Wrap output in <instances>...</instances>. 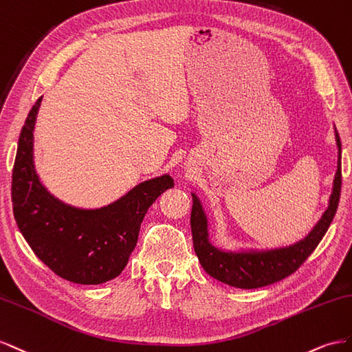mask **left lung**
Masks as SVG:
<instances>
[{"label":"left lung","instance_id":"left-lung-1","mask_svg":"<svg viewBox=\"0 0 352 352\" xmlns=\"http://www.w3.org/2000/svg\"><path fill=\"white\" fill-rule=\"evenodd\" d=\"M336 143L339 147L338 170L333 183V193L330 196L329 208L321 217L317 226L304 240L285 249L270 250L263 254H226L210 246L208 242L206 218L199 200L193 195L192 208V234L195 252L206 273L219 282L237 289H256L273 285L295 271L305 263L313 250L326 234L327 228L336 214L340 186H342V169H340V138L336 133Z\"/></svg>","mask_w":352,"mask_h":352}]
</instances>
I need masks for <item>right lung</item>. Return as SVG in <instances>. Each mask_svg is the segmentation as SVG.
Here are the masks:
<instances>
[{
	"mask_svg": "<svg viewBox=\"0 0 352 352\" xmlns=\"http://www.w3.org/2000/svg\"><path fill=\"white\" fill-rule=\"evenodd\" d=\"M39 103L41 98L25 120L13 166L12 202L17 227L54 274L79 285L109 282L126 265L147 209L174 187V179L169 175L150 179L113 205L96 210L58 202L34 170L32 131Z\"/></svg>",
	"mask_w": 352,
	"mask_h": 352,
	"instance_id": "obj_1",
	"label": "right lung"
}]
</instances>
